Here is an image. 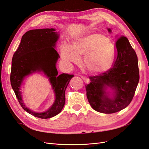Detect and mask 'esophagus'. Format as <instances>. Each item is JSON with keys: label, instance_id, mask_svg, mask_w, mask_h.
I'll use <instances>...</instances> for the list:
<instances>
[{"label": "esophagus", "instance_id": "34e87169", "mask_svg": "<svg viewBox=\"0 0 149 149\" xmlns=\"http://www.w3.org/2000/svg\"><path fill=\"white\" fill-rule=\"evenodd\" d=\"M81 78L83 79V81H84L85 83H89V80L88 78H87L86 77H85V76H81Z\"/></svg>", "mask_w": 149, "mask_h": 149}]
</instances>
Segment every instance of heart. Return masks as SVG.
I'll use <instances>...</instances> for the list:
<instances>
[{
  "instance_id": "heart-1",
  "label": "heart",
  "mask_w": 149,
  "mask_h": 149,
  "mask_svg": "<svg viewBox=\"0 0 149 149\" xmlns=\"http://www.w3.org/2000/svg\"><path fill=\"white\" fill-rule=\"evenodd\" d=\"M81 56H84V66L89 72L103 73L113 63L114 46L106 36L94 33L76 40L72 47L68 45L62 47L61 56L65 61L78 63Z\"/></svg>"
}]
</instances>
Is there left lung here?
Instances as JSON below:
<instances>
[{"mask_svg": "<svg viewBox=\"0 0 149 149\" xmlns=\"http://www.w3.org/2000/svg\"><path fill=\"white\" fill-rule=\"evenodd\" d=\"M111 32V30L108 29ZM116 53L112 66L97 76H91L90 83L85 85L88 102L93 109L112 114L129 106L134 97L139 81V70L136 53L124 36L118 37ZM115 91L113 98L107 95L105 88Z\"/></svg>", "mask_w": 149, "mask_h": 149, "instance_id": "left-lung-1", "label": "left lung"}]
</instances>
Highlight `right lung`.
Here are the masks:
<instances>
[{
	"label": "right lung",
	"mask_w": 149,
	"mask_h": 149,
	"mask_svg": "<svg viewBox=\"0 0 149 149\" xmlns=\"http://www.w3.org/2000/svg\"><path fill=\"white\" fill-rule=\"evenodd\" d=\"M53 29L29 30L22 36L19 47L13 54L10 84L23 109L36 118L48 119L59 114L65 103V90L73 74L58 75L56 63L59 55L53 47L58 35ZM36 70L44 72L51 81L56 93V101L47 111L38 113L28 109L22 100L20 86L25 76Z\"/></svg>",
	"instance_id": "right-lung-1"
}]
</instances>
